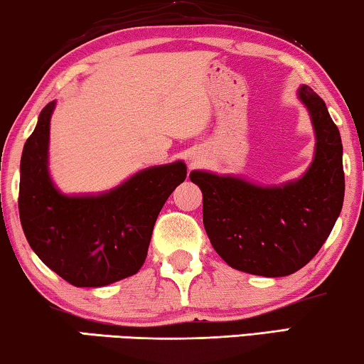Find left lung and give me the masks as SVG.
<instances>
[{
	"mask_svg": "<svg viewBox=\"0 0 364 364\" xmlns=\"http://www.w3.org/2000/svg\"><path fill=\"white\" fill-rule=\"evenodd\" d=\"M317 144L312 166L296 182L259 187L243 178L193 171L203 195V226L226 264L256 276L281 277L304 267L328 238L343 207L340 131L325 102L302 85Z\"/></svg>",
	"mask_w": 364,
	"mask_h": 364,
	"instance_id": "1",
	"label": "left lung"
}]
</instances>
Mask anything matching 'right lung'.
<instances>
[{"label": "right lung", "mask_w": 364, "mask_h": 364, "mask_svg": "<svg viewBox=\"0 0 364 364\" xmlns=\"http://www.w3.org/2000/svg\"><path fill=\"white\" fill-rule=\"evenodd\" d=\"M47 103L21 157L19 218L31 247L47 267L75 287H102L141 269L166 200L187 177L177 161L141 171L97 197H67L47 172Z\"/></svg>", "instance_id": "right-lung-1"}]
</instances>
